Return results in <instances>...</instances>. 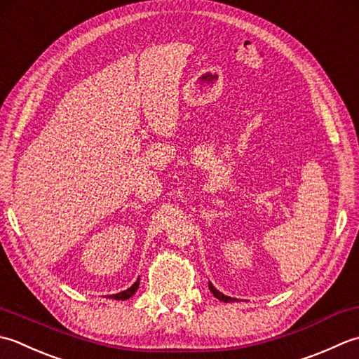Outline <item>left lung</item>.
I'll return each instance as SVG.
<instances>
[{"mask_svg":"<svg viewBox=\"0 0 359 359\" xmlns=\"http://www.w3.org/2000/svg\"><path fill=\"white\" fill-rule=\"evenodd\" d=\"M209 290L212 291V294H214V296L218 299V301H223V302H232V301H236V299H232V297H229V296H224L223 292L218 291L210 282H209Z\"/></svg>","mask_w":359,"mask_h":359,"instance_id":"1","label":"left lung"}]
</instances>
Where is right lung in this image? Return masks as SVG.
<instances>
[{
  "instance_id": "right-lung-1",
  "label": "right lung",
  "mask_w": 359,
  "mask_h": 359,
  "mask_svg": "<svg viewBox=\"0 0 359 359\" xmlns=\"http://www.w3.org/2000/svg\"><path fill=\"white\" fill-rule=\"evenodd\" d=\"M137 287H139V279H137L133 285H131V287H130L128 290H126V291H121V292H118V294H113V296H111V299H118V301H119V299H122V301H123V299H128V297H131V296L135 294L136 290H137Z\"/></svg>"
}]
</instances>
